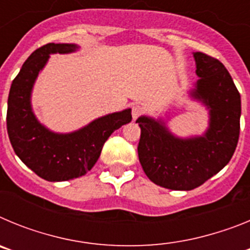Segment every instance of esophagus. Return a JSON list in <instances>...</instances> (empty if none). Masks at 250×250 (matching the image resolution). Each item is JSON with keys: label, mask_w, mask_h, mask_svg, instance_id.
Masks as SVG:
<instances>
[{"label": "esophagus", "mask_w": 250, "mask_h": 250, "mask_svg": "<svg viewBox=\"0 0 250 250\" xmlns=\"http://www.w3.org/2000/svg\"><path fill=\"white\" fill-rule=\"evenodd\" d=\"M144 109H143V106L140 105H134L132 106V110H131V114H132V118L134 119H138L141 114H143Z\"/></svg>", "instance_id": "esophagus-1"}]
</instances>
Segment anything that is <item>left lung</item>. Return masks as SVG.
Masks as SVG:
<instances>
[{"label":"left lung","instance_id":"left-lung-1","mask_svg":"<svg viewBox=\"0 0 250 250\" xmlns=\"http://www.w3.org/2000/svg\"><path fill=\"white\" fill-rule=\"evenodd\" d=\"M200 77L191 95L210 109L203 136L178 139L160 121L141 116L138 154L152 183L171 190H191L219 173L233 156L240 131V94L229 71L215 57L194 54Z\"/></svg>","mask_w":250,"mask_h":250}]
</instances>
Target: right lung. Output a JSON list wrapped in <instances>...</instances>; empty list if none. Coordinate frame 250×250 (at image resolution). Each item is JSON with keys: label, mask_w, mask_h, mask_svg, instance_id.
Listing matches in <instances>:
<instances>
[{"label": "right lung", "mask_w": 250, "mask_h": 250, "mask_svg": "<svg viewBox=\"0 0 250 250\" xmlns=\"http://www.w3.org/2000/svg\"><path fill=\"white\" fill-rule=\"evenodd\" d=\"M76 50L68 43H47L30 55L12 81L7 103V132L16 155L40 178L65 182L85 175L98 161L105 141L131 121V110L106 115L72 134H54L32 114L30 95L50 54Z\"/></svg>", "instance_id": "1"}]
</instances>
